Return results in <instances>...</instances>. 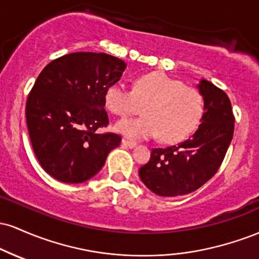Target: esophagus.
<instances>
[{"label":"esophagus","instance_id":"34e87169","mask_svg":"<svg viewBox=\"0 0 259 259\" xmlns=\"http://www.w3.org/2000/svg\"><path fill=\"white\" fill-rule=\"evenodd\" d=\"M121 146L127 147V148H134L136 146V144H135V142H133V141H127V140L123 139V140H121Z\"/></svg>","mask_w":259,"mask_h":259}]
</instances>
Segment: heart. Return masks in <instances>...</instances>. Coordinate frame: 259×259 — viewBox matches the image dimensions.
<instances>
[{
	"instance_id": "1",
	"label": "heart",
	"mask_w": 259,
	"mask_h": 259,
	"mask_svg": "<svg viewBox=\"0 0 259 259\" xmlns=\"http://www.w3.org/2000/svg\"><path fill=\"white\" fill-rule=\"evenodd\" d=\"M106 106L113 114L126 117L144 106V117L115 123L114 130L129 140L154 138L179 142L197 125L203 109L202 96L196 89L184 86L167 74L152 72L139 76L133 90L123 82L106 91Z\"/></svg>"
}]
</instances>
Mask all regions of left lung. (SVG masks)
Masks as SVG:
<instances>
[{
    "label": "left lung",
    "instance_id": "1",
    "mask_svg": "<svg viewBox=\"0 0 259 259\" xmlns=\"http://www.w3.org/2000/svg\"><path fill=\"white\" fill-rule=\"evenodd\" d=\"M197 90L203 99L201 124L191 138L177 146L153 148L140 179L163 197L187 195L217 173L233 140L234 115L224 91L201 79Z\"/></svg>",
    "mask_w": 259,
    "mask_h": 259
}]
</instances>
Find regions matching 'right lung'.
Here are the masks:
<instances>
[{
    "instance_id": "add662e5",
    "label": "right lung",
    "mask_w": 259,
    "mask_h": 259,
    "mask_svg": "<svg viewBox=\"0 0 259 259\" xmlns=\"http://www.w3.org/2000/svg\"><path fill=\"white\" fill-rule=\"evenodd\" d=\"M126 64L107 53L75 52L44 68L26 101L25 117L35 156L47 174L65 184L95 177L117 134H96L109 123L105 96Z\"/></svg>"
}]
</instances>
